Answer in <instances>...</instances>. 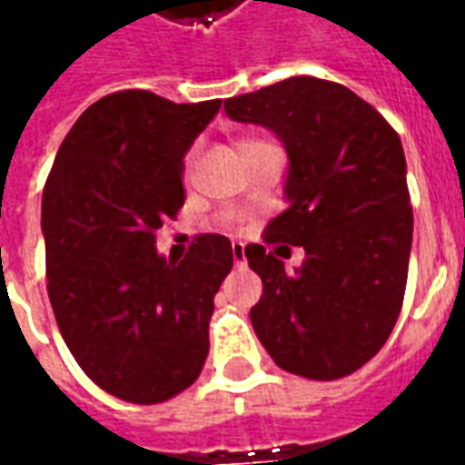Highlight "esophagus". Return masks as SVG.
Here are the masks:
<instances>
[{
    "label": "esophagus",
    "instance_id": "esophagus-1",
    "mask_svg": "<svg viewBox=\"0 0 465 465\" xmlns=\"http://www.w3.org/2000/svg\"><path fill=\"white\" fill-rule=\"evenodd\" d=\"M232 256H233V263H236V266H243V263H246V253H243L242 242L232 243Z\"/></svg>",
    "mask_w": 465,
    "mask_h": 465
}]
</instances>
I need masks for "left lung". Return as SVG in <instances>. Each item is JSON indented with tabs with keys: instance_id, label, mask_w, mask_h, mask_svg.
<instances>
[{
	"instance_id": "left-lung-1",
	"label": "left lung",
	"mask_w": 465,
	"mask_h": 465,
	"mask_svg": "<svg viewBox=\"0 0 465 465\" xmlns=\"http://www.w3.org/2000/svg\"><path fill=\"white\" fill-rule=\"evenodd\" d=\"M223 112L283 143L289 206L266 242L306 252L289 273L262 243L243 249L263 283L253 331L289 373L349 376L386 343L406 292L413 212L399 134L351 89L316 76L232 96Z\"/></svg>"
}]
</instances>
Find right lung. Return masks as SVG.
<instances>
[{
    "label": "right lung",
    "mask_w": 465,
    "mask_h": 465,
    "mask_svg": "<svg viewBox=\"0 0 465 465\" xmlns=\"http://www.w3.org/2000/svg\"><path fill=\"white\" fill-rule=\"evenodd\" d=\"M222 99L173 104L142 89L99 99L56 152L42 196L46 292L56 326L96 386L162 403L199 379L232 242L196 236L182 262L153 232L183 203V156Z\"/></svg>",
    "instance_id": "1"
}]
</instances>
